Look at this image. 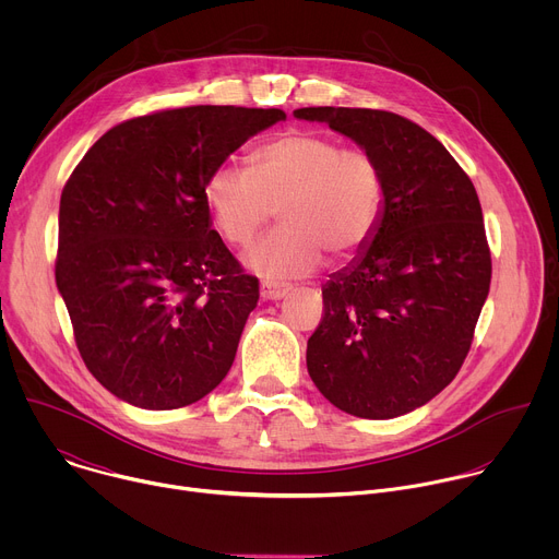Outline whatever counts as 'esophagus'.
I'll return each instance as SVG.
<instances>
[{
    "label": "esophagus",
    "instance_id": "obj_1",
    "mask_svg": "<svg viewBox=\"0 0 559 559\" xmlns=\"http://www.w3.org/2000/svg\"><path fill=\"white\" fill-rule=\"evenodd\" d=\"M292 292L289 285H278V283H270V281H263L261 283V296L265 300H281L283 296H287Z\"/></svg>",
    "mask_w": 559,
    "mask_h": 559
}]
</instances>
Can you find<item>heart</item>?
Listing matches in <instances>:
<instances>
[{"instance_id":"b5f03b06","label":"heart","mask_w":559,"mask_h":559,"mask_svg":"<svg viewBox=\"0 0 559 559\" xmlns=\"http://www.w3.org/2000/svg\"><path fill=\"white\" fill-rule=\"evenodd\" d=\"M214 227L248 248L276 216L283 225L246 257L267 281H294L323 263L362 254L382 218L384 177L378 158L341 139L292 130L259 145L250 168L218 164L203 183Z\"/></svg>"}]
</instances>
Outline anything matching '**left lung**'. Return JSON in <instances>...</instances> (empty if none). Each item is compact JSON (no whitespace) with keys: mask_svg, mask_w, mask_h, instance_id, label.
Returning <instances> with one entry per match:
<instances>
[{"mask_svg":"<svg viewBox=\"0 0 559 559\" xmlns=\"http://www.w3.org/2000/svg\"><path fill=\"white\" fill-rule=\"evenodd\" d=\"M369 150L384 210L371 246L323 287L307 371L345 414L386 420L460 371L491 285L483 207L468 175L425 128L389 110L298 108Z\"/></svg>","mask_w":559,"mask_h":559,"instance_id":"left-lung-1","label":"left lung"}]
</instances>
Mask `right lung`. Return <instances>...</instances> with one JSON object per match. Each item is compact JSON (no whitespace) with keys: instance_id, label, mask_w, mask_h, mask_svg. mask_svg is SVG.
<instances>
[{"instance_id":"1","label":"right lung","mask_w":559,"mask_h":559,"mask_svg":"<svg viewBox=\"0 0 559 559\" xmlns=\"http://www.w3.org/2000/svg\"><path fill=\"white\" fill-rule=\"evenodd\" d=\"M278 108L188 106L110 128L59 203L57 287L88 371L141 409H179L229 371L259 278L210 225L203 183Z\"/></svg>"}]
</instances>
